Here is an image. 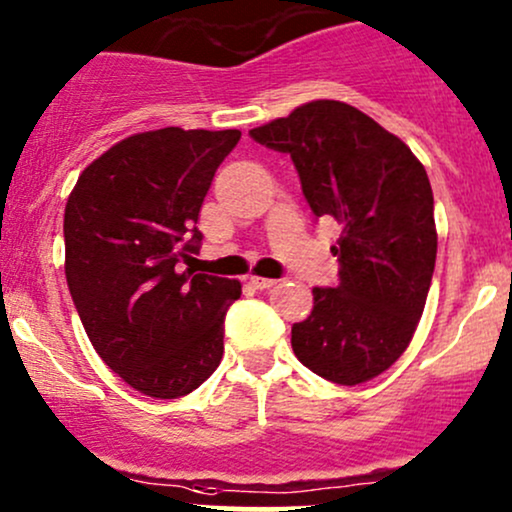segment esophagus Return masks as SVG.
Instances as JSON below:
<instances>
[{"instance_id":"1","label":"esophagus","mask_w":512,"mask_h":512,"mask_svg":"<svg viewBox=\"0 0 512 512\" xmlns=\"http://www.w3.org/2000/svg\"><path fill=\"white\" fill-rule=\"evenodd\" d=\"M250 284L257 286V289H269V286L277 284V279H269V277H250Z\"/></svg>"}]
</instances>
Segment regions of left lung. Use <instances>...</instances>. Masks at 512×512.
Segmentation results:
<instances>
[{"label":"left lung","mask_w":512,"mask_h":512,"mask_svg":"<svg viewBox=\"0 0 512 512\" xmlns=\"http://www.w3.org/2000/svg\"><path fill=\"white\" fill-rule=\"evenodd\" d=\"M250 136L289 153L311 211L342 228L330 247L340 284L313 289L311 316L291 328L294 355L333 384H364L406 352L423 316L437 257L428 172L345 101H308Z\"/></svg>","instance_id":"8db88e82"}]
</instances>
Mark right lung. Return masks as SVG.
I'll return each instance as SVG.
<instances>
[{
    "label": "right lung",
    "mask_w": 512,
    "mask_h": 512,
    "mask_svg": "<svg viewBox=\"0 0 512 512\" xmlns=\"http://www.w3.org/2000/svg\"><path fill=\"white\" fill-rule=\"evenodd\" d=\"M240 131L170 126L119 140L87 165L65 206V277L87 338L150 398L199 389L223 357L238 279L194 274L196 228L213 174Z\"/></svg>",
    "instance_id": "add662e5"
}]
</instances>
